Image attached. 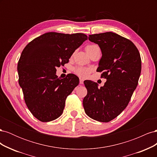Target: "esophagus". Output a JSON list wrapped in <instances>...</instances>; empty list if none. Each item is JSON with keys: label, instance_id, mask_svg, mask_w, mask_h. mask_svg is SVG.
I'll return each mask as SVG.
<instances>
[{"label": "esophagus", "instance_id": "1", "mask_svg": "<svg viewBox=\"0 0 157 157\" xmlns=\"http://www.w3.org/2000/svg\"><path fill=\"white\" fill-rule=\"evenodd\" d=\"M83 82H84V79L82 78H80V84H82Z\"/></svg>", "mask_w": 157, "mask_h": 157}]
</instances>
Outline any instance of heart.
<instances>
[{
  "instance_id": "heart-1",
  "label": "heart",
  "mask_w": 157,
  "mask_h": 157,
  "mask_svg": "<svg viewBox=\"0 0 157 157\" xmlns=\"http://www.w3.org/2000/svg\"><path fill=\"white\" fill-rule=\"evenodd\" d=\"M96 46H98L96 45H88L86 46V52H88V51L90 50H91L92 48H94V47ZM74 71L75 73L77 74V75L80 76V77H87V76L89 75V73H90V71H91V70H90V69L89 68H87V67H77L75 68L74 69Z\"/></svg>"
}]
</instances>
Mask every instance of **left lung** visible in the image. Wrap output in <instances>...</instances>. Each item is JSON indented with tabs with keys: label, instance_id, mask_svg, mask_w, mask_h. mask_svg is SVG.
<instances>
[{
	"label": "left lung",
	"instance_id": "1",
	"mask_svg": "<svg viewBox=\"0 0 157 157\" xmlns=\"http://www.w3.org/2000/svg\"><path fill=\"white\" fill-rule=\"evenodd\" d=\"M88 39L99 46L102 56L97 71L107 79L103 86L92 80L84 82L87 95L83 99L86 115L108 122L123 111L138 84L141 70L140 52L132 41L117 33L90 35Z\"/></svg>",
	"mask_w": 157,
	"mask_h": 157
}]
</instances>
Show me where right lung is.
<instances>
[{"mask_svg": "<svg viewBox=\"0 0 157 157\" xmlns=\"http://www.w3.org/2000/svg\"><path fill=\"white\" fill-rule=\"evenodd\" d=\"M87 39L83 33L49 32L33 39L22 51L17 64L19 84L28 109L38 120L50 122L62 115L65 99L79 78L74 74L58 78L56 67L68 63Z\"/></svg>", "mask_w": 157, "mask_h": 157, "instance_id": "add662e5", "label": "right lung"}]
</instances>
